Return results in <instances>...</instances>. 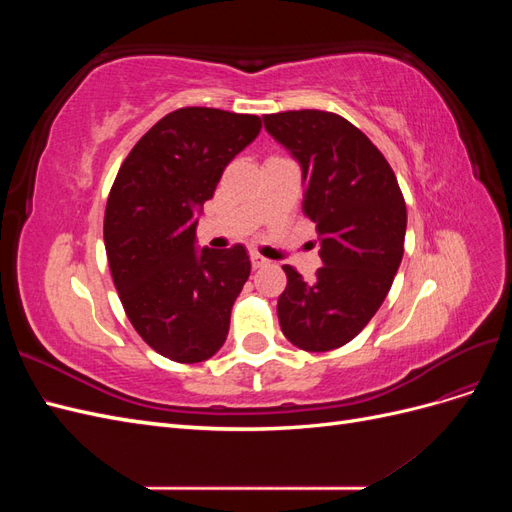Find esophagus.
<instances>
[{"label": "esophagus", "instance_id": "34e87169", "mask_svg": "<svg viewBox=\"0 0 512 512\" xmlns=\"http://www.w3.org/2000/svg\"><path fill=\"white\" fill-rule=\"evenodd\" d=\"M250 260H252V267H254V269H260V267H267V265H269V260H267L265 256H260L258 252H252V254H250Z\"/></svg>", "mask_w": 512, "mask_h": 512}]
</instances>
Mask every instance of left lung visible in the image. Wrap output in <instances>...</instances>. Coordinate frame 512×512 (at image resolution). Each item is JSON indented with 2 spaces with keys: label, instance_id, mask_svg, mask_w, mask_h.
Instances as JSON below:
<instances>
[{
  "label": "left lung",
  "instance_id": "obj_1",
  "mask_svg": "<svg viewBox=\"0 0 512 512\" xmlns=\"http://www.w3.org/2000/svg\"><path fill=\"white\" fill-rule=\"evenodd\" d=\"M265 128L301 164L303 213L316 224L314 282L284 265L277 318L290 344L329 352L374 318L404 256L406 200L386 158L344 117L327 111L265 115Z\"/></svg>",
  "mask_w": 512,
  "mask_h": 512
}]
</instances>
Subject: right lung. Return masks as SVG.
I'll return each instance as SVG.
<instances>
[{
	"mask_svg": "<svg viewBox=\"0 0 512 512\" xmlns=\"http://www.w3.org/2000/svg\"><path fill=\"white\" fill-rule=\"evenodd\" d=\"M262 121L185 106L162 117L123 160L106 200L104 247L132 327L177 363L222 348L230 309L250 277L243 245L196 250L203 205Z\"/></svg>",
	"mask_w": 512,
	"mask_h": 512,
	"instance_id": "obj_1",
	"label": "right lung"
}]
</instances>
